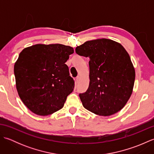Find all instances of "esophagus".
<instances>
[{
  "instance_id": "esophagus-1",
  "label": "esophagus",
  "mask_w": 154,
  "mask_h": 154,
  "mask_svg": "<svg viewBox=\"0 0 154 154\" xmlns=\"http://www.w3.org/2000/svg\"><path fill=\"white\" fill-rule=\"evenodd\" d=\"M79 80H80V77H79V76H77V77H76V81L78 83V82H79Z\"/></svg>"
}]
</instances>
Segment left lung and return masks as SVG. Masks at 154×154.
Returning <instances> with one entry per match:
<instances>
[{
  "instance_id": "left-lung-1",
  "label": "left lung",
  "mask_w": 154,
  "mask_h": 154,
  "mask_svg": "<svg viewBox=\"0 0 154 154\" xmlns=\"http://www.w3.org/2000/svg\"><path fill=\"white\" fill-rule=\"evenodd\" d=\"M89 57V86L79 94L83 106L97 115L108 116L122 109L132 93L135 69L119 42L102 38L87 41L75 49Z\"/></svg>"
}]
</instances>
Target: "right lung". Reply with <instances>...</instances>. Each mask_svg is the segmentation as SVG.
<instances>
[{
	"mask_svg": "<svg viewBox=\"0 0 154 154\" xmlns=\"http://www.w3.org/2000/svg\"><path fill=\"white\" fill-rule=\"evenodd\" d=\"M73 48L60 44L24 48L14 67L16 87L28 109L48 116L63 108L75 83L65 62Z\"/></svg>",
	"mask_w": 154,
	"mask_h": 154,
	"instance_id": "right-lung-1",
	"label": "right lung"
}]
</instances>
